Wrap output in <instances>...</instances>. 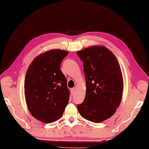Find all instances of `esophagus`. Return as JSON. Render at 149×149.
<instances>
[{"instance_id":"34e87169","label":"esophagus","mask_w":149,"mask_h":149,"mask_svg":"<svg viewBox=\"0 0 149 149\" xmlns=\"http://www.w3.org/2000/svg\"><path fill=\"white\" fill-rule=\"evenodd\" d=\"M71 92L72 93H74L76 92V88H72L71 89Z\"/></svg>"}]
</instances>
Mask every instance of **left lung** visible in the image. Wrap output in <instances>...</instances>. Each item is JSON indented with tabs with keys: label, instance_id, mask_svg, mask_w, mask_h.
Returning <instances> with one entry per match:
<instances>
[{
	"label": "left lung",
	"instance_id": "left-lung-1",
	"mask_svg": "<svg viewBox=\"0 0 149 149\" xmlns=\"http://www.w3.org/2000/svg\"><path fill=\"white\" fill-rule=\"evenodd\" d=\"M83 63L86 80L84 101L78 111L86 120L101 123L111 118L119 106L123 93V78L116 57L102 45L77 52Z\"/></svg>",
	"mask_w": 149,
	"mask_h": 149
}]
</instances>
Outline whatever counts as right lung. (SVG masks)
Instances as JSON below:
<instances>
[{"mask_svg":"<svg viewBox=\"0 0 149 149\" xmlns=\"http://www.w3.org/2000/svg\"><path fill=\"white\" fill-rule=\"evenodd\" d=\"M68 52L52 49L33 60L24 79V96L29 112L45 123L60 119L70 100L66 77L61 63Z\"/></svg>","mask_w":149,"mask_h":149,"instance_id":"1","label":"right lung"}]
</instances>
